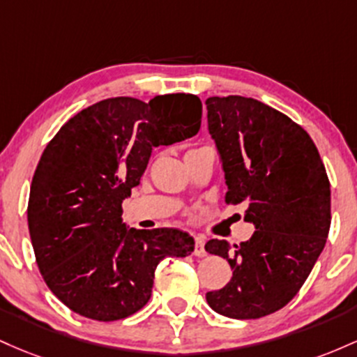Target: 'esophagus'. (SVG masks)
Listing matches in <instances>:
<instances>
[{
    "instance_id": "1",
    "label": "esophagus",
    "mask_w": 357,
    "mask_h": 357,
    "mask_svg": "<svg viewBox=\"0 0 357 357\" xmlns=\"http://www.w3.org/2000/svg\"><path fill=\"white\" fill-rule=\"evenodd\" d=\"M204 238L202 236H197V238H195V248H194V255L195 256H199V258H204V256H207V251H206V248H204Z\"/></svg>"
}]
</instances>
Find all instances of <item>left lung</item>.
Returning a JSON list of instances; mask_svg holds the SVG:
<instances>
[{"mask_svg": "<svg viewBox=\"0 0 357 357\" xmlns=\"http://www.w3.org/2000/svg\"><path fill=\"white\" fill-rule=\"evenodd\" d=\"M207 123L221 155L226 202L246 206L256 231L234 250L211 239L232 278L207 291L212 310L231 319H259L290 302L326 246L331 183L317 146L302 126L243 96L209 98Z\"/></svg>", "mask_w": 357, "mask_h": 357, "instance_id": "8db88e82", "label": "left lung"}]
</instances>
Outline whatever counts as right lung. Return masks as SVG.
I'll use <instances>...</instances> for the list:
<instances>
[{"mask_svg": "<svg viewBox=\"0 0 357 357\" xmlns=\"http://www.w3.org/2000/svg\"><path fill=\"white\" fill-rule=\"evenodd\" d=\"M200 118L194 94L109 98L70 118L43 150L28 229L47 287L72 312L101 322L130 317L150 300L158 263L194 251L187 232L128 229L121 214L151 150L197 135Z\"/></svg>", "mask_w": 357, "mask_h": 357, "instance_id": "right-lung-1", "label": "right lung"}]
</instances>
